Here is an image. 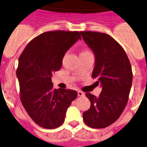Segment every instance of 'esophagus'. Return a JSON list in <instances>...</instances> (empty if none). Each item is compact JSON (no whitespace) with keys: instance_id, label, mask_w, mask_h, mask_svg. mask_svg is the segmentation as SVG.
<instances>
[{"instance_id":"1","label":"esophagus","mask_w":147,"mask_h":147,"mask_svg":"<svg viewBox=\"0 0 147 147\" xmlns=\"http://www.w3.org/2000/svg\"><path fill=\"white\" fill-rule=\"evenodd\" d=\"M77 95H78V96H85L84 92H83L82 91H78V92H77Z\"/></svg>"}]
</instances>
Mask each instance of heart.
I'll return each mask as SVG.
<instances>
[{
  "label": "heart",
  "instance_id": "1",
  "mask_svg": "<svg viewBox=\"0 0 147 147\" xmlns=\"http://www.w3.org/2000/svg\"><path fill=\"white\" fill-rule=\"evenodd\" d=\"M85 52H88V51H83V52H82V53H85Z\"/></svg>",
  "mask_w": 147,
  "mask_h": 147
}]
</instances>
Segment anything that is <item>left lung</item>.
I'll return each mask as SVG.
<instances>
[{
	"label": "left lung",
	"instance_id": "8db88e82",
	"mask_svg": "<svg viewBox=\"0 0 147 147\" xmlns=\"http://www.w3.org/2000/svg\"><path fill=\"white\" fill-rule=\"evenodd\" d=\"M80 34L95 55L92 77L102 90L98 97L86 93L91 105L83 118L88 126L104 128L118 120L127 103L133 80L131 63L123 48L109 35L91 31Z\"/></svg>",
	"mask_w": 147,
	"mask_h": 147
}]
</instances>
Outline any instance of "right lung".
Instances as JSON below:
<instances>
[{"label": "right lung", "instance_id": "obj_1", "mask_svg": "<svg viewBox=\"0 0 147 147\" xmlns=\"http://www.w3.org/2000/svg\"><path fill=\"white\" fill-rule=\"evenodd\" d=\"M78 39L77 31H51L29 42L19 57L16 77L24 109L42 127L54 129L64 121L77 91L53 89L52 74L62 66L64 55Z\"/></svg>", "mask_w": 147, "mask_h": 147}]
</instances>
